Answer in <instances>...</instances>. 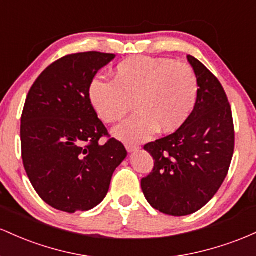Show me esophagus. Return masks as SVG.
Instances as JSON below:
<instances>
[{
  "label": "esophagus",
  "mask_w": 256,
  "mask_h": 256,
  "mask_svg": "<svg viewBox=\"0 0 256 256\" xmlns=\"http://www.w3.org/2000/svg\"><path fill=\"white\" fill-rule=\"evenodd\" d=\"M126 148H127L128 152H136L139 150L140 148L138 145H130V144H127V145H126Z\"/></svg>",
  "instance_id": "34e87169"
}]
</instances>
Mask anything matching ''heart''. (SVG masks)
Returning a JSON list of instances; mask_svg holds the SVG:
<instances>
[{"label": "heart", "mask_w": 256, "mask_h": 256, "mask_svg": "<svg viewBox=\"0 0 256 256\" xmlns=\"http://www.w3.org/2000/svg\"><path fill=\"white\" fill-rule=\"evenodd\" d=\"M88 96L94 110L105 123L120 120L114 136L127 144L145 142L160 130L173 133L188 120L198 96V81L190 65L169 58L130 56L117 64L112 81L92 80Z\"/></svg>", "instance_id": "heart-1"}]
</instances>
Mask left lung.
<instances>
[{"label":"left lung","instance_id":"obj_1","mask_svg":"<svg viewBox=\"0 0 256 256\" xmlns=\"http://www.w3.org/2000/svg\"><path fill=\"white\" fill-rule=\"evenodd\" d=\"M198 81L188 120L170 136L146 144L154 169L142 179L148 202L160 213L184 216L204 206L228 173L234 150L231 106L219 80L188 56Z\"/></svg>","mask_w":256,"mask_h":256}]
</instances>
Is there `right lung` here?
<instances>
[{
  "label": "right lung",
  "mask_w": 256,
  "mask_h": 256,
  "mask_svg": "<svg viewBox=\"0 0 256 256\" xmlns=\"http://www.w3.org/2000/svg\"><path fill=\"white\" fill-rule=\"evenodd\" d=\"M100 52L68 54L50 64L28 90L20 139L25 172L47 204L66 213L87 212L104 200L114 169L127 157L108 136L88 88L114 58Z\"/></svg>",
  "instance_id": "obj_1"
}]
</instances>
